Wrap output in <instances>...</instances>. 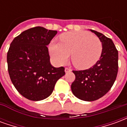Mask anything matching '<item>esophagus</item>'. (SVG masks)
<instances>
[{"label":"esophagus","instance_id":"1","mask_svg":"<svg viewBox=\"0 0 127 127\" xmlns=\"http://www.w3.org/2000/svg\"><path fill=\"white\" fill-rule=\"evenodd\" d=\"M64 71H65V73H69V72L71 71V69H69V68H65L64 69Z\"/></svg>","mask_w":127,"mask_h":127}]
</instances>
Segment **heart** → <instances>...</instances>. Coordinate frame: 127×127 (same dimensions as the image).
I'll return each instance as SVG.
<instances>
[{"instance_id": "heart-1", "label": "heart", "mask_w": 127, "mask_h": 127, "mask_svg": "<svg viewBox=\"0 0 127 127\" xmlns=\"http://www.w3.org/2000/svg\"><path fill=\"white\" fill-rule=\"evenodd\" d=\"M61 43L52 41L49 46L51 57L56 64L66 63L71 53V62L76 68L87 69L101 58L103 46L98 37L86 31L68 32L61 34Z\"/></svg>"}]
</instances>
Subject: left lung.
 I'll return each mask as SVG.
<instances>
[{
	"label": "left lung",
	"instance_id": "8db88e82",
	"mask_svg": "<svg viewBox=\"0 0 127 127\" xmlns=\"http://www.w3.org/2000/svg\"><path fill=\"white\" fill-rule=\"evenodd\" d=\"M102 43L101 58L90 69L73 71L75 80L71 84L73 94L85 101H93L102 97L114 84L118 69V52L114 42L97 31L90 30Z\"/></svg>",
	"mask_w": 127,
	"mask_h": 127
}]
</instances>
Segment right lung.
I'll use <instances>...</instances> for the list:
<instances>
[{
  "label": "right lung",
  "instance_id": "1",
  "mask_svg": "<svg viewBox=\"0 0 127 127\" xmlns=\"http://www.w3.org/2000/svg\"><path fill=\"white\" fill-rule=\"evenodd\" d=\"M57 31L36 26L22 32L10 45L8 71L16 90L29 100L41 101L52 93L64 68L53 66L47 45Z\"/></svg>",
  "mask_w": 127,
  "mask_h": 127
}]
</instances>
